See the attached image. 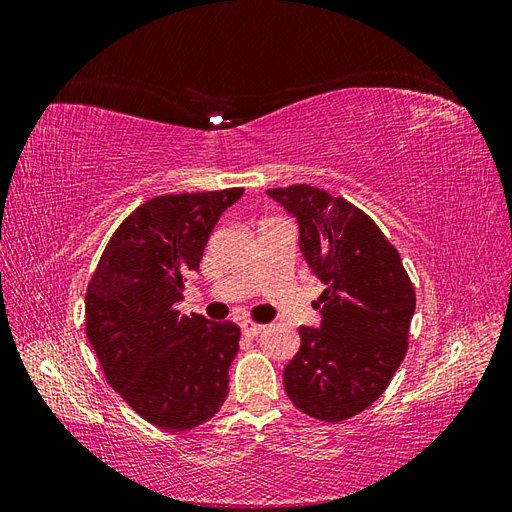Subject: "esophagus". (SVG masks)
Returning <instances> with one entry per match:
<instances>
[{
	"instance_id": "esophagus-1",
	"label": "esophagus",
	"mask_w": 512,
	"mask_h": 512,
	"mask_svg": "<svg viewBox=\"0 0 512 512\" xmlns=\"http://www.w3.org/2000/svg\"><path fill=\"white\" fill-rule=\"evenodd\" d=\"M262 331H265V324H256V322H250V320H243L241 322V333L245 337H256Z\"/></svg>"
}]
</instances>
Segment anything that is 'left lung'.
Listing matches in <instances>:
<instances>
[{
  "mask_svg": "<svg viewBox=\"0 0 512 512\" xmlns=\"http://www.w3.org/2000/svg\"><path fill=\"white\" fill-rule=\"evenodd\" d=\"M299 228V252L324 284L320 327H301L284 389L301 412L337 423L384 393L408 350L416 297L374 220L312 185L267 190Z\"/></svg>",
  "mask_w": 512,
  "mask_h": 512,
  "instance_id": "obj_1",
  "label": "left lung"
}]
</instances>
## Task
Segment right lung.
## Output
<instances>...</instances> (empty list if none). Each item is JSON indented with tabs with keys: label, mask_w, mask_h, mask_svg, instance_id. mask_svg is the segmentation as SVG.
Segmentation results:
<instances>
[{
	"label": "right lung",
	"mask_w": 512,
	"mask_h": 512,
	"mask_svg": "<svg viewBox=\"0 0 512 512\" xmlns=\"http://www.w3.org/2000/svg\"><path fill=\"white\" fill-rule=\"evenodd\" d=\"M241 196L243 188L151 198L117 228L87 288L85 329L108 384L168 431L209 421L228 395L239 327L181 316L175 303Z\"/></svg>",
	"instance_id": "right-lung-1"
}]
</instances>
